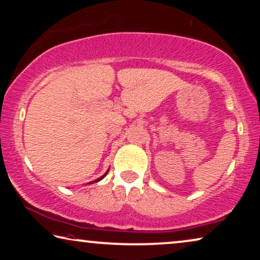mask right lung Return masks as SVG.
Here are the masks:
<instances>
[{
  "mask_svg": "<svg viewBox=\"0 0 260 260\" xmlns=\"http://www.w3.org/2000/svg\"><path fill=\"white\" fill-rule=\"evenodd\" d=\"M109 173V170H108V172H106L105 174H104V175H103V176H101V177H98V179L97 180H94V181H92V182H90V183H94V182H99V181H101V180H103V179H104V177L106 176V174H108Z\"/></svg>",
  "mask_w": 260,
  "mask_h": 260,
  "instance_id": "1",
  "label": "right lung"
}]
</instances>
